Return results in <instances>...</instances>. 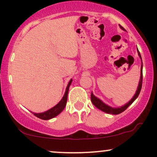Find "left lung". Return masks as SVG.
<instances>
[{
	"instance_id": "8db88e82",
	"label": "left lung",
	"mask_w": 157,
	"mask_h": 157,
	"mask_svg": "<svg viewBox=\"0 0 157 157\" xmlns=\"http://www.w3.org/2000/svg\"><path fill=\"white\" fill-rule=\"evenodd\" d=\"M120 26L122 30H125V29H124L122 26H120ZM137 52H138L139 56H140V59H141V60H142L141 55H140V52H139L138 48H137ZM142 84V65H141V72H140V82H139L137 90H136V93H135V94L134 95V97H133V98L131 99V100L128 102V103H126L125 105H124L123 106H121V107H120V108H112V107H111V106L106 105V104L104 103L102 100H100V99L97 98V97H95L94 95L93 94L92 92H91V102L94 104V105L96 106L97 109L101 110V111H104V112L108 113H111V114H119V113L123 112L125 109H127V108L131 104H132L133 102H134V100L137 98V97L139 96V94H140V91H141Z\"/></svg>"
}]
</instances>
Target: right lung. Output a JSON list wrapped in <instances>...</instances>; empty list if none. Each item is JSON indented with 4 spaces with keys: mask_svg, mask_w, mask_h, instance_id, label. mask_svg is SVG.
Returning <instances> with one entry per match:
<instances>
[{
    "mask_svg": "<svg viewBox=\"0 0 157 157\" xmlns=\"http://www.w3.org/2000/svg\"><path fill=\"white\" fill-rule=\"evenodd\" d=\"M71 82H72V80H71L68 82V84L66 87V92H65L63 97V98L61 99V100L55 106H54L53 108L50 109L48 111H45V112L43 113H33L34 115L37 117H38L41 120H50V119L55 117L56 116L60 113L63 111V110L65 109L66 105V102H67V97H68V89H69V86H71Z\"/></svg>",
    "mask_w": 157,
    "mask_h": 157,
    "instance_id": "add662e5",
    "label": "right lung"
}]
</instances>
